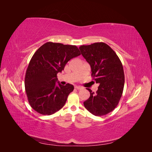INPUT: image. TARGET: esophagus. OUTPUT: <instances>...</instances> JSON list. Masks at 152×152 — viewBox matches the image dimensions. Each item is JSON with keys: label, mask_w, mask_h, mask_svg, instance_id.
<instances>
[{"label": "esophagus", "mask_w": 152, "mask_h": 152, "mask_svg": "<svg viewBox=\"0 0 152 152\" xmlns=\"http://www.w3.org/2000/svg\"><path fill=\"white\" fill-rule=\"evenodd\" d=\"M75 89H77V90H80V89H82V88L81 87H80V86H75Z\"/></svg>", "instance_id": "obj_1"}]
</instances>
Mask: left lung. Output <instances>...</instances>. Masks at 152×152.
Segmentation results:
<instances>
[{"label": "left lung", "instance_id": "left-lung-1", "mask_svg": "<svg viewBox=\"0 0 152 152\" xmlns=\"http://www.w3.org/2000/svg\"><path fill=\"white\" fill-rule=\"evenodd\" d=\"M79 49L91 66L92 77L99 84L96 93L87 88L90 97L84 105L94 115H104L116 108L122 96L125 81L122 64L114 50L104 42L83 45Z\"/></svg>", "mask_w": 152, "mask_h": 152}]
</instances>
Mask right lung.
<instances>
[{"label":"right lung","instance_id":"1","mask_svg":"<svg viewBox=\"0 0 152 152\" xmlns=\"http://www.w3.org/2000/svg\"><path fill=\"white\" fill-rule=\"evenodd\" d=\"M76 45L48 42L32 56L26 72L25 87L30 105L35 111L50 115L63 108L74 87L58 83L57 74L71 59L80 55Z\"/></svg>","mask_w":152,"mask_h":152}]
</instances>
